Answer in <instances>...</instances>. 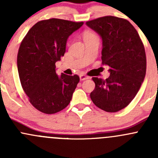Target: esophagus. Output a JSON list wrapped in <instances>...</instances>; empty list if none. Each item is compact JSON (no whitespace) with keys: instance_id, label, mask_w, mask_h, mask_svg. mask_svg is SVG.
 Masks as SVG:
<instances>
[{"instance_id":"34e87169","label":"esophagus","mask_w":158,"mask_h":158,"mask_svg":"<svg viewBox=\"0 0 158 158\" xmlns=\"http://www.w3.org/2000/svg\"><path fill=\"white\" fill-rule=\"evenodd\" d=\"M79 78H80L81 81H83V80H85V79H88L89 76H85V75L82 74V75H80V76H79Z\"/></svg>"}]
</instances>
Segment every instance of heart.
I'll return each instance as SVG.
<instances>
[{"mask_svg": "<svg viewBox=\"0 0 158 158\" xmlns=\"http://www.w3.org/2000/svg\"><path fill=\"white\" fill-rule=\"evenodd\" d=\"M95 36V35L92 34V33H86L85 35H84V38L89 37V36Z\"/></svg>", "mask_w": 158, "mask_h": 158, "instance_id": "1", "label": "heart"}]
</instances>
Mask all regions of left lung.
I'll use <instances>...</instances> for the list:
<instances>
[{
  "label": "left lung",
  "instance_id": "left-lung-1",
  "mask_svg": "<svg viewBox=\"0 0 158 158\" xmlns=\"http://www.w3.org/2000/svg\"><path fill=\"white\" fill-rule=\"evenodd\" d=\"M102 40V60L109 66L106 80L92 78L94 104L108 112L128 106L138 93L146 74L144 44L133 25L123 18L106 16L86 22Z\"/></svg>",
  "mask_w": 158,
  "mask_h": 158
}]
</instances>
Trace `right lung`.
<instances>
[{
  "instance_id": "add662e5",
  "label": "right lung",
  "mask_w": 158,
  "mask_h": 158,
  "mask_svg": "<svg viewBox=\"0 0 158 158\" xmlns=\"http://www.w3.org/2000/svg\"><path fill=\"white\" fill-rule=\"evenodd\" d=\"M83 25L52 18L33 25L20 44L17 69L22 88L32 106L45 114H54L69 104L79 82L77 75L56 73V63L66 52L68 37Z\"/></svg>"
}]
</instances>
